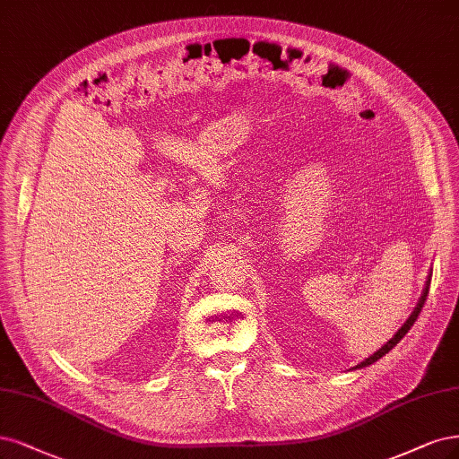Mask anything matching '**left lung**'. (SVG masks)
Listing matches in <instances>:
<instances>
[{
	"instance_id": "1",
	"label": "left lung",
	"mask_w": 459,
	"mask_h": 459,
	"mask_svg": "<svg viewBox=\"0 0 459 459\" xmlns=\"http://www.w3.org/2000/svg\"><path fill=\"white\" fill-rule=\"evenodd\" d=\"M429 284H431V277L428 279V284H425V290H423V294H421V298H420V304H418V307L414 309V313L410 315L408 317V321L401 326V330L397 332V334H394L384 347L382 350H377L374 355H370L368 359H365L360 362V365H357V368H362V367H368V365H372V362H376L377 359H382L385 353H389L394 345H397L406 334H408V330L414 326V323H416V319H418V315H420V311H421V307H423V304H425V299H428V294H429Z\"/></svg>"
}]
</instances>
